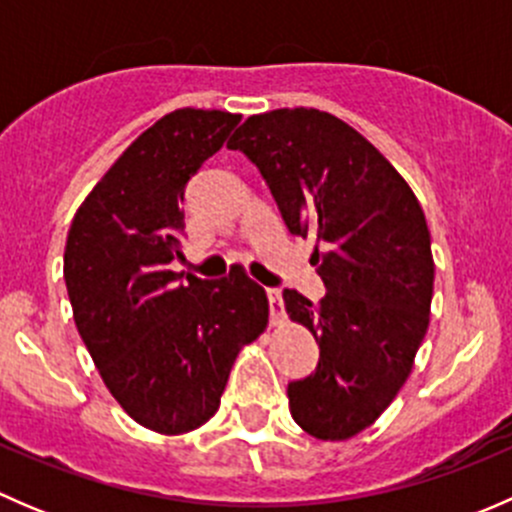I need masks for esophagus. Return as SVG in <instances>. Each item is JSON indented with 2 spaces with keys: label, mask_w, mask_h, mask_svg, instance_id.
<instances>
[{
  "label": "esophagus",
  "mask_w": 512,
  "mask_h": 512,
  "mask_svg": "<svg viewBox=\"0 0 512 512\" xmlns=\"http://www.w3.org/2000/svg\"><path fill=\"white\" fill-rule=\"evenodd\" d=\"M267 299H270V314L272 322H282V292L280 289H267Z\"/></svg>",
  "instance_id": "34e87169"
}]
</instances>
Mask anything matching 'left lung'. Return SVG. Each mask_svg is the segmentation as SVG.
<instances>
[{"instance_id": "left-lung-1", "label": "left lung", "mask_w": 512, "mask_h": 512, "mask_svg": "<svg viewBox=\"0 0 512 512\" xmlns=\"http://www.w3.org/2000/svg\"><path fill=\"white\" fill-rule=\"evenodd\" d=\"M265 178L292 235H314L327 294L285 289L289 319L314 334L319 364L287 386L292 418L347 441L396 399L428 329L433 255L426 215L399 170L342 118L317 108L250 116L227 141Z\"/></svg>"}]
</instances>
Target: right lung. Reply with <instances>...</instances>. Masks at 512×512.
I'll return each mask as SVG.
<instances>
[{
    "instance_id": "right-lung-1",
    "label": "right lung",
    "mask_w": 512,
    "mask_h": 512,
    "mask_svg": "<svg viewBox=\"0 0 512 512\" xmlns=\"http://www.w3.org/2000/svg\"><path fill=\"white\" fill-rule=\"evenodd\" d=\"M240 113L178 108L143 131L71 220L64 280L103 384L165 436L215 416L232 364L267 327V294L245 272L218 282L170 270L183 260L185 185Z\"/></svg>"
}]
</instances>
